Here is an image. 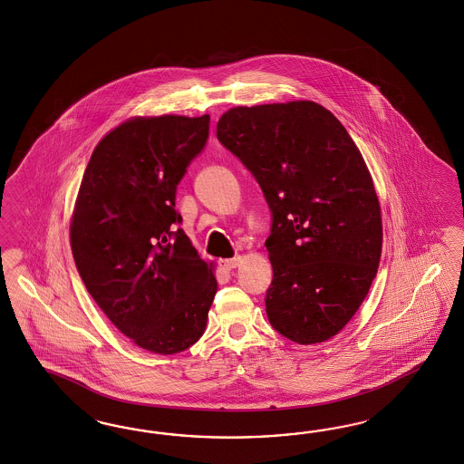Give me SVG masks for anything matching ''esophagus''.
<instances>
[{"instance_id": "obj_1", "label": "esophagus", "mask_w": 464, "mask_h": 464, "mask_svg": "<svg viewBox=\"0 0 464 464\" xmlns=\"http://www.w3.org/2000/svg\"><path fill=\"white\" fill-rule=\"evenodd\" d=\"M239 264H241V256H233V258L221 260V267L226 268V270H233V268L239 267Z\"/></svg>"}]
</instances>
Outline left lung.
<instances>
[{
	"instance_id": "obj_1",
	"label": "left lung",
	"mask_w": 464,
	"mask_h": 464,
	"mask_svg": "<svg viewBox=\"0 0 464 464\" xmlns=\"http://www.w3.org/2000/svg\"><path fill=\"white\" fill-rule=\"evenodd\" d=\"M216 132L272 211L268 322L299 345L335 337L369 293L382 248L380 198L359 148L311 100L233 107Z\"/></svg>"
}]
</instances>
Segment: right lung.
Instances as JSON below:
<instances>
[{
	"instance_id": "right-lung-1",
	"label": "right lung",
	"mask_w": 464,
	"mask_h": 464,
	"mask_svg": "<svg viewBox=\"0 0 464 464\" xmlns=\"http://www.w3.org/2000/svg\"><path fill=\"white\" fill-rule=\"evenodd\" d=\"M209 115L130 117L95 146L71 216L74 264L90 295L138 347L171 355L202 337L218 291L175 211Z\"/></svg>"
}]
</instances>
